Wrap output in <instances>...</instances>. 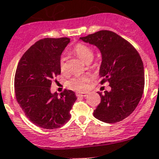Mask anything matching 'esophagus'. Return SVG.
<instances>
[{
  "label": "esophagus",
  "mask_w": 159,
  "mask_h": 159,
  "mask_svg": "<svg viewBox=\"0 0 159 159\" xmlns=\"http://www.w3.org/2000/svg\"><path fill=\"white\" fill-rule=\"evenodd\" d=\"M88 95V94L87 93H81V92H77L76 93V96H78V97H85V96H87Z\"/></svg>",
  "instance_id": "1"
}]
</instances>
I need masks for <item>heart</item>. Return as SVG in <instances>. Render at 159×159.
Wrapping results in <instances>:
<instances>
[{"instance_id": "obj_1", "label": "heart", "mask_w": 159, "mask_h": 159, "mask_svg": "<svg viewBox=\"0 0 159 159\" xmlns=\"http://www.w3.org/2000/svg\"><path fill=\"white\" fill-rule=\"evenodd\" d=\"M73 51L80 59L82 60L86 64L90 63L92 61L94 57L93 50L89 46L83 43H78L74 47ZM60 69L61 72H65L66 67L65 57H61L60 60ZM91 81V78L89 75H77L73 77L71 79L67 82V85L69 89L78 92H84L87 90L89 84Z\"/></svg>"}]
</instances>
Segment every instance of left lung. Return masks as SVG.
<instances>
[{"instance_id":"left-lung-1","label":"left lung","mask_w":159,"mask_h":159,"mask_svg":"<svg viewBox=\"0 0 159 159\" xmlns=\"http://www.w3.org/2000/svg\"><path fill=\"white\" fill-rule=\"evenodd\" d=\"M95 45L102 53L99 75L102 84L111 90L98 92L101 102L94 110L95 118L115 124L127 118L138 106L144 88V64L136 49L126 39L109 30L80 38Z\"/></svg>"}]
</instances>
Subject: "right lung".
I'll list each match as a JSON object with an SVG mask.
<instances>
[{"label":"right lung","instance_id":"right-lung-1","mask_svg":"<svg viewBox=\"0 0 159 159\" xmlns=\"http://www.w3.org/2000/svg\"><path fill=\"white\" fill-rule=\"evenodd\" d=\"M70 39L45 38L23 54L15 76V96L29 120L41 128L57 129L70 118L77 98L71 90L50 92L52 80L61 74L60 60Z\"/></svg>","mask_w":159,"mask_h":159}]
</instances>
